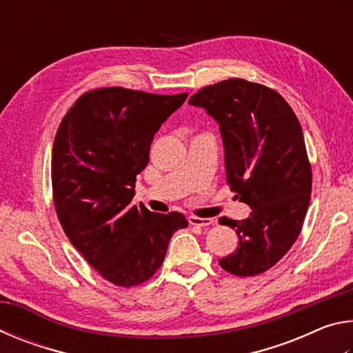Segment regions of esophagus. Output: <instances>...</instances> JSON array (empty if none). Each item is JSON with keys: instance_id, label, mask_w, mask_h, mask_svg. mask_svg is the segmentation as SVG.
<instances>
[{"instance_id": "1", "label": "esophagus", "mask_w": 353, "mask_h": 353, "mask_svg": "<svg viewBox=\"0 0 353 353\" xmlns=\"http://www.w3.org/2000/svg\"><path fill=\"white\" fill-rule=\"evenodd\" d=\"M188 223L191 225H199V227H207L213 224L212 218H198V216H188Z\"/></svg>"}]
</instances>
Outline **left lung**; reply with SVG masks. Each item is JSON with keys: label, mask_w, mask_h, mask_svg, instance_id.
<instances>
[{"label": "left lung", "mask_w": 353, "mask_h": 353, "mask_svg": "<svg viewBox=\"0 0 353 353\" xmlns=\"http://www.w3.org/2000/svg\"><path fill=\"white\" fill-rule=\"evenodd\" d=\"M218 123L225 177L252 212L221 218L238 235L234 254L219 260L227 272L256 276L288 252L302 230L312 194V166L302 128L277 92L244 79L201 88L188 101Z\"/></svg>", "instance_id": "1"}]
</instances>
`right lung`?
Returning <instances> with one entry per match:
<instances>
[{
  "label": "right lung",
  "mask_w": 353,
  "mask_h": 353,
  "mask_svg": "<svg viewBox=\"0 0 353 353\" xmlns=\"http://www.w3.org/2000/svg\"><path fill=\"white\" fill-rule=\"evenodd\" d=\"M187 97L98 88L82 94L57 129L51 160L57 218L83 259L118 286L146 282L172 234L188 225L179 212L130 204L155 132Z\"/></svg>",
  "instance_id": "obj_1"
}]
</instances>
